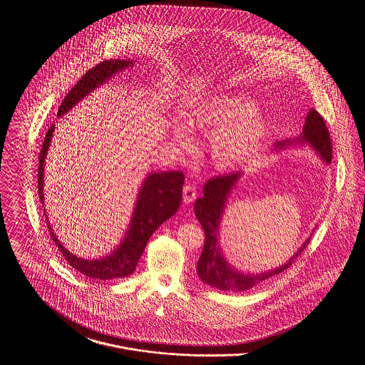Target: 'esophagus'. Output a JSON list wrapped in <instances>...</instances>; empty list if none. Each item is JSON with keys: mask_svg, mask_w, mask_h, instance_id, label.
Here are the masks:
<instances>
[{"mask_svg": "<svg viewBox=\"0 0 365 365\" xmlns=\"http://www.w3.org/2000/svg\"><path fill=\"white\" fill-rule=\"evenodd\" d=\"M197 197V189L194 185L191 183H186L183 186V202L185 204H191Z\"/></svg>", "mask_w": 365, "mask_h": 365, "instance_id": "1", "label": "esophagus"}]
</instances>
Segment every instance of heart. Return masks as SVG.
I'll return each instance as SVG.
<instances>
[{"label": "heart", "mask_w": 365, "mask_h": 365, "mask_svg": "<svg viewBox=\"0 0 365 365\" xmlns=\"http://www.w3.org/2000/svg\"><path fill=\"white\" fill-rule=\"evenodd\" d=\"M186 120L197 130L213 133L210 155L223 170L237 168L253 156L267 128L265 118L255 110V103L242 96L212 98L195 106L186 115ZM174 137L185 146L190 143L187 131L180 124L175 125Z\"/></svg>", "instance_id": "b5f03b06"}]
</instances>
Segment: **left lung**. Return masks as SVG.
I'll return each instance as SVG.
<instances>
[{
    "mask_svg": "<svg viewBox=\"0 0 365 365\" xmlns=\"http://www.w3.org/2000/svg\"><path fill=\"white\" fill-rule=\"evenodd\" d=\"M297 145L309 146L327 165L330 164L332 146L329 128L326 127L324 119L314 109H311L309 113L307 115L302 133L298 137L275 142L272 150L287 149L289 146ZM242 175V173H232L209 179L204 185V195L197 198L194 204L195 216L205 232L204 249L200 256V260L197 262V274L198 278L204 283L223 292H245L256 286H260L261 283L287 269L309 242L308 238L292 256V259H289L284 264L259 274L243 272L227 261L226 256L220 247L219 231L222 225V217L226 210L228 197L231 195L232 189L237 186V183L241 180Z\"/></svg>",
    "mask_w": 365,
    "mask_h": 365,
    "instance_id": "1",
    "label": "left lung"
}]
</instances>
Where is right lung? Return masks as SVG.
Masks as SVG:
<instances>
[{
	"label": "right lung",
	"mask_w": 365,
	"mask_h": 365,
	"mask_svg": "<svg viewBox=\"0 0 365 365\" xmlns=\"http://www.w3.org/2000/svg\"><path fill=\"white\" fill-rule=\"evenodd\" d=\"M134 60H105L98 66L87 71L82 79L71 88L68 94L64 97L63 103L57 110V118H63L71 109L81 103L96 88L103 86L112 76L122 72L125 68L134 67ZM54 124L48 130L45 135L42 149L39 153V167H38V191L39 200L43 202V175H45V160L52 142ZM185 183V176L180 171H160L149 173L140 185L137 202L133 210V217L120 243L110 250L106 256L100 259H83L78 255H73L53 231L52 225L46 216V225L51 231L53 242L58 247L66 261L73 269L86 275L88 278L109 280V279H122L131 275L135 271L139 259L145 250V246L156 231L167 219L174 216L182 201V189ZM45 210V208H43Z\"/></svg>",
	"instance_id": "1"
}]
</instances>
